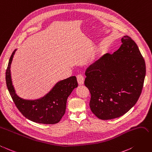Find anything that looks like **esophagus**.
I'll return each mask as SVG.
<instances>
[{
  "label": "esophagus",
  "mask_w": 152,
  "mask_h": 152,
  "mask_svg": "<svg viewBox=\"0 0 152 152\" xmlns=\"http://www.w3.org/2000/svg\"><path fill=\"white\" fill-rule=\"evenodd\" d=\"M77 82H78V83H79V84L83 85L84 84V78L83 75H82L81 74L77 75Z\"/></svg>",
  "instance_id": "esophagus-1"
}]
</instances>
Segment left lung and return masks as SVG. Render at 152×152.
Returning <instances> with one entry per match:
<instances>
[{
    "mask_svg": "<svg viewBox=\"0 0 152 152\" xmlns=\"http://www.w3.org/2000/svg\"><path fill=\"white\" fill-rule=\"evenodd\" d=\"M120 48L87 68L84 84L91 93L92 113L107 120L124 115L136 104L146 75L145 61L137 44L128 36Z\"/></svg>",
    "mask_w": 152,
    "mask_h": 152,
    "instance_id": "1",
    "label": "left lung"
}]
</instances>
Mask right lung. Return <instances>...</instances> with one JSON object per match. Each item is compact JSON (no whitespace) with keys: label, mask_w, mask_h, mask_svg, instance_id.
I'll list each match as a JSON object with an SVG mask.
<instances>
[{"label":"right lung","mask_w":152,"mask_h":152,"mask_svg":"<svg viewBox=\"0 0 152 152\" xmlns=\"http://www.w3.org/2000/svg\"><path fill=\"white\" fill-rule=\"evenodd\" d=\"M15 50L10 57L6 72L7 87L16 107L28 120L42 124H56L65 113L67 98L78 86L77 78L72 76L61 80L46 95L36 100H25L15 93L11 77V64Z\"/></svg>","instance_id":"obj_1"}]
</instances>
